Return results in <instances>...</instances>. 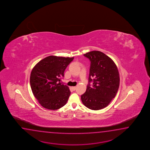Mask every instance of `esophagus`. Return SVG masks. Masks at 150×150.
<instances>
[{"instance_id":"34e87169","label":"esophagus","mask_w":150,"mask_h":150,"mask_svg":"<svg viewBox=\"0 0 150 150\" xmlns=\"http://www.w3.org/2000/svg\"><path fill=\"white\" fill-rule=\"evenodd\" d=\"M72 89L74 90V91H75L76 90V87H72Z\"/></svg>"}]
</instances>
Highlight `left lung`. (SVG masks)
Masks as SVG:
<instances>
[{"mask_svg":"<svg viewBox=\"0 0 150 150\" xmlns=\"http://www.w3.org/2000/svg\"><path fill=\"white\" fill-rule=\"evenodd\" d=\"M83 55L90 60L91 67L87 89L81 96L82 103L93 110L103 109L117 93L120 83L117 67L111 58L100 51H91Z\"/></svg>","mask_w":150,"mask_h":150,"instance_id":"left-lung-1","label":"left lung"}]
</instances>
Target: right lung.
I'll use <instances>...</instances> for the list:
<instances>
[{
  "label": "right lung",
  "mask_w": 150,
  "mask_h": 150,
  "mask_svg": "<svg viewBox=\"0 0 150 150\" xmlns=\"http://www.w3.org/2000/svg\"><path fill=\"white\" fill-rule=\"evenodd\" d=\"M74 57L49 56L33 68L30 82L31 90L39 103L44 108L55 110L66 104L71 91L62 85L65 70Z\"/></svg>",
  "instance_id": "add662e5"
}]
</instances>
